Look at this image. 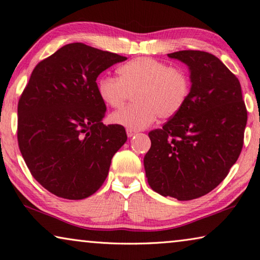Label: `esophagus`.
<instances>
[{
	"instance_id": "esophagus-1",
	"label": "esophagus",
	"mask_w": 260,
	"mask_h": 260,
	"mask_svg": "<svg viewBox=\"0 0 260 260\" xmlns=\"http://www.w3.org/2000/svg\"><path fill=\"white\" fill-rule=\"evenodd\" d=\"M126 134H127V136H128V137H132V136H134V135L136 134V131L127 128V129H126Z\"/></svg>"
}]
</instances>
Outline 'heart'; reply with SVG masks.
Masks as SVG:
<instances>
[{
    "label": "heart",
    "instance_id": "b5f03b06",
    "mask_svg": "<svg viewBox=\"0 0 260 260\" xmlns=\"http://www.w3.org/2000/svg\"><path fill=\"white\" fill-rule=\"evenodd\" d=\"M118 78L104 76L97 81V93L108 107L119 108L134 93L135 104L110 115V121L129 129H143L156 118H171L183 108L191 92L190 77L183 69L140 57L117 69Z\"/></svg>",
    "mask_w": 260,
    "mask_h": 260
}]
</instances>
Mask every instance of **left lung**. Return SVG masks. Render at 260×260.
Segmentation results:
<instances>
[{
    "label": "left lung",
    "mask_w": 260,
    "mask_h": 260,
    "mask_svg": "<svg viewBox=\"0 0 260 260\" xmlns=\"http://www.w3.org/2000/svg\"><path fill=\"white\" fill-rule=\"evenodd\" d=\"M168 56L189 67L191 92L178 114L148 133L144 168L152 190L187 201L217 187L237 162L247 109L238 78L213 54L183 50Z\"/></svg>",
    "instance_id": "obj_1"
}]
</instances>
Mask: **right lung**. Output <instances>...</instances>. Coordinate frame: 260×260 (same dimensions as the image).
<instances>
[{"label":"right lung","instance_id":"1","mask_svg":"<svg viewBox=\"0 0 260 260\" xmlns=\"http://www.w3.org/2000/svg\"><path fill=\"white\" fill-rule=\"evenodd\" d=\"M127 58L69 43L33 69L18 104V143L27 169L59 198L81 200L104 183L127 141L121 125H104L97 77Z\"/></svg>","mask_w":260,"mask_h":260}]
</instances>
